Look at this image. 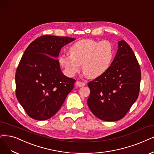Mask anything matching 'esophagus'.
<instances>
[{
  "label": "esophagus",
  "mask_w": 154,
  "mask_h": 154,
  "mask_svg": "<svg viewBox=\"0 0 154 154\" xmlns=\"http://www.w3.org/2000/svg\"><path fill=\"white\" fill-rule=\"evenodd\" d=\"M75 85L78 87H83L85 86V83L80 82V81H77L75 82Z\"/></svg>",
  "instance_id": "1"
}]
</instances>
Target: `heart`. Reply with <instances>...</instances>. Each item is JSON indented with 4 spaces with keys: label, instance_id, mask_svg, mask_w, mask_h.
Here are the masks:
<instances>
[{
    "label": "heart",
    "instance_id": "heart-1",
    "mask_svg": "<svg viewBox=\"0 0 154 154\" xmlns=\"http://www.w3.org/2000/svg\"><path fill=\"white\" fill-rule=\"evenodd\" d=\"M70 55L62 54L59 63L68 77H73L80 70L90 78L103 75L110 66L113 51L110 42L82 39L72 44L68 49Z\"/></svg>",
    "mask_w": 154,
    "mask_h": 154
}]
</instances>
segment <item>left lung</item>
I'll return each instance as SVG.
<instances>
[{
  "label": "left lung",
  "instance_id": "1",
  "mask_svg": "<svg viewBox=\"0 0 154 154\" xmlns=\"http://www.w3.org/2000/svg\"><path fill=\"white\" fill-rule=\"evenodd\" d=\"M140 81V67L134 53L121 40L109 69L88 84L89 109L101 120H120L137 100Z\"/></svg>",
  "mask_w": 154,
  "mask_h": 154
}]
</instances>
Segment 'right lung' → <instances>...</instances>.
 Wrapping results in <instances>:
<instances>
[{"mask_svg":"<svg viewBox=\"0 0 154 154\" xmlns=\"http://www.w3.org/2000/svg\"><path fill=\"white\" fill-rule=\"evenodd\" d=\"M75 38L43 35L26 49L16 70V94L27 114L37 121L52 117L75 80L62 73L57 60L61 48Z\"/></svg>","mask_w":154,"mask_h":154,"instance_id":"right-lung-1","label":"right lung"}]
</instances>
